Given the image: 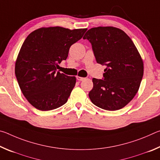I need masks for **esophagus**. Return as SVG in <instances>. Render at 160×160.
<instances>
[{"label": "esophagus", "instance_id": "34e87169", "mask_svg": "<svg viewBox=\"0 0 160 160\" xmlns=\"http://www.w3.org/2000/svg\"><path fill=\"white\" fill-rule=\"evenodd\" d=\"M77 80H78V81H82L83 80H85V78L80 77V76H77Z\"/></svg>", "mask_w": 160, "mask_h": 160}]
</instances>
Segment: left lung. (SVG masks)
<instances>
[{
	"label": "left lung",
	"instance_id": "1",
	"mask_svg": "<svg viewBox=\"0 0 160 160\" xmlns=\"http://www.w3.org/2000/svg\"><path fill=\"white\" fill-rule=\"evenodd\" d=\"M83 39L91 43L97 63L107 66L102 79H92L90 100L105 110L122 109L138 92L143 76L138 51L125 32L113 27L92 28Z\"/></svg>",
	"mask_w": 160,
	"mask_h": 160
}]
</instances>
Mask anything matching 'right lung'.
<instances>
[{
	"label": "right lung",
	"instance_id": "right-lung-1",
	"mask_svg": "<svg viewBox=\"0 0 160 160\" xmlns=\"http://www.w3.org/2000/svg\"><path fill=\"white\" fill-rule=\"evenodd\" d=\"M86 31L61 27L42 28L26 38L18 56L15 72L22 92L36 109L50 111L67 102L76 78L56 69L62 61L66 60L71 45Z\"/></svg>",
	"mask_w": 160,
	"mask_h": 160
}]
</instances>
